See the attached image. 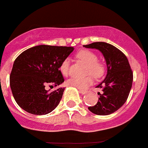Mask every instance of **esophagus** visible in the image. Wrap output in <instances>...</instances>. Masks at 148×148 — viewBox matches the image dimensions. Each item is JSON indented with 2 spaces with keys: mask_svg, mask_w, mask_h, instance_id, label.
Segmentation results:
<instances>
[{
  "mask_svg": "<svg viewBox=\"0 0 148 148\" xmlns=\"http://www.w3.org/2000/svg\"><path fill=\"white\" fill-rule=\"evenodd\" d=\"M79 92L82 94H86L87 92V90H79Z\"/></svg>",
  "mask_w": 148,
  "mask_h": 148,
  "instance_id": "obj_1",
  "label": "esophagus"
}]
</instances>
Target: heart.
Masks as SVG:
<instances>
[{"instance_id": "heart-1", "label": "heart", "mask_w": 148, "mask_h": 148, "mask_svg": "<svg viewBox=\"0 0 148 148\" xmlns=\"http://www.w3.org/2000/svg\"><path fill=\"white\" fill-rule=\"evenodd\" d=\"M75 58L82 63L87 65L86 74L87 76L84 78H71L66 82V84L79 90H84L93 82L92 75L95 79L101 78L105 75L107 66L104 61L98 59L97 54L87 49L79 50L75 54ZM59 70L63 75L67 76L70 73V60L65 58L61 63Z\"/></svg>"}]
</instances>
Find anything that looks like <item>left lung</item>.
<instances>
[{
    "label": "left lung",
    "instance_id": "1",
    "mask_svg": "<svg viewBox=\"0 0 148 148\" xmlns=\"http://www.w3.org/2000/svg\"><path fill=\"white\" fill-rule=\"evenodd\" d=\"M84 47L101 51L108 65L105 79L96 87L102 89L103 93L99 92L97 104L88 109L94 114L110 115L126 102L132 87L133 71L126 56L114 46L105 42H94Z\"/></svg>",
    "mask_w": 148,
    "mask_h": 148
}]
</instances>
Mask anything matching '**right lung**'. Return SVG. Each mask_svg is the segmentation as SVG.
Returning <instances> with one entry per match:
<instances>
[{"label":"right lung","instance_id":"add662e5","mask_svg":"<svg viewBox=\"0 0 148 148\" xmlns=\"http://www.w3.org/2000/svg\"><path fill=\"white\" fill-rule=\"evenodd\" d=\"M72 47L39 45L23 51L17 57L10 73V87L17 104L33 115H46L58 105L65 88L49 92L47 85L64 82L61 63L73 51Z\"/></svg>","mask_w":148,"mask_h":148}]
</instances>
